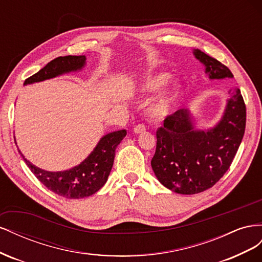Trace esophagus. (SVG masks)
I'll use <instances>...</instances> for the list:
<instances>
[{
    "instance_id": "obj_1",
    "label": "esophagus",
    "mask_w": 262,
    "mask_h": 262,
    "mask_svg": "<svg viewBox=\"0 0 262 262\" xmlns=\"http://www.w3.org/2000/svg\"><path fill=\"white\" fill-rule=\"evenodd\" d=\"M145 130H146V128L145 126L143 125V124H138V125H136L133 128V132L136 133V134H140V133H143V132H145Z\"/></svg>"
}]
</instances>
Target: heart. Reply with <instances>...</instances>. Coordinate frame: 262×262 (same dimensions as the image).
Instances as JSON below:
<instances>
[{
    "label": "heart",
    "instance_id": "1",
    "mask_svg": "<svg viewBox=\"0 0 262 262\" xmlns=\"http://www.w3.org/2000/svg\"><path fill=\"white\" fill-rule=\"evenodd\" d=\"M169 81L170 75L168 73H150L141 78L137 92L141 97L148 98L160 92ZM179 96L180 91L177 85L166 87L150 102L147 110L148 116L156 121L165 120L175 113Z\"/></svg>",
    "mask_w": 262,
    "mask_h": 262
}]
</instances>
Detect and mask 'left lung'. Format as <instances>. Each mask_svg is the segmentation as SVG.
<instances>
[{"label": "left lung", "instance_id": "left-lung-1", "mask_svg": "<svg viewBox=\"0 0 262 262\" xmlns=\"http://www.w3.org/2000/svg\"><path fill=\"white\" fill-rule=\"evenodd\" d=\"M193 55L210 80L234 77L220 61L199 49ZM220 121L198 129L189 109H179L165 119L156 132L152 169L161 184L180 194H195L213 187L231 166L245 133L246 106L241 90L233 89Z\"/></svg>", "mask_w": 262, "mask_h": 262}]
</instances>
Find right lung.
I'll return each instance as SVG.
<instances>
[{"label": "right lung", "mask_w": 262, "mask_h": 262, "mask_svg": "<svg viewBox=\"0 0 262 262\" xmlns=\"http://www.w3.org/2000/svg\"><path fill=\"white\" fill-rule=\"evenodd\" d=\"M85 66V55L59 57L50 61L33 76L28 77L24 82V85L39 83L63 74L77 72L82 71ZM125 136L126 130H119L106 134L100 138L92 153L82 163L72 168L61 171H48L37 167L25 158L19 148H17L31 172L43 186L55 194L67 199H82L96 193L106 184L114 165L116 148Z\"/></svg>", "instance_id": "right-lung-1"}]
</instances>
